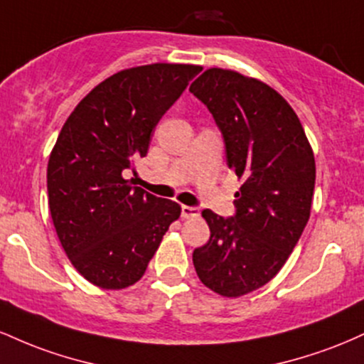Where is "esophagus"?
Wrapping results in <instances>:
<instances>
[{"mask_svg":"<svg viewBox=\"0 0 364 364\" xmlns=\"http://www.w3.org/2000/svg\"><path fill=\"white\" fill-rule=\"evenodd\" d=\"M198 215H200V208L198 207H188V205L181 207V217H183V219H191V217H198Z\"/></svg>","mask_w":364,"mask_h":364,"instance_id":"obj_1","label":"esophagus"}]
</instances>
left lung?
Returning a JSON list of instances; mask_svg holds the SVG:
<instances>
[{"label": "left lung", "instance_id": "left-lung-1", "mask_svg": "<svg viewBox=\"0 0 364 364\" xmlns=\"http://www.w3.org/2000/svg\"><path fill=\"white\" fill-rule=\"evenodd\" d=\"M190 92L223 132L229 169L243 179L236 215L202 212L210 228L195 248L196 275L208 289L240 298L272 281L310 219L315 156L289 102L257 78L208 68Z\"/></svg>", "mask_w": 364, "mask_h": 364}]
</instances>
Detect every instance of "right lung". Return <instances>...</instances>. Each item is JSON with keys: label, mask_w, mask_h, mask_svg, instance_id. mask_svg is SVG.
Listing matches in <instances>:
<instances>
[{"label": "right lung", "mask_w": 364, "mask_h": 364, "mask_svg": "<svg viewBox=\"0 0 364 364\" xmlns=\"http://www.w3.org/2000/svg\"><path fill=\"white\" fill-rule=\"evenodd\" d=\"M202 66L154 63L94 87L63 124L48 162L49 210L72 265L102 289L139 282L179 203L124 178Z\"/></svg>", "instance_id": "right-lung-1"}]
</instances>
